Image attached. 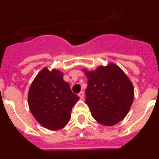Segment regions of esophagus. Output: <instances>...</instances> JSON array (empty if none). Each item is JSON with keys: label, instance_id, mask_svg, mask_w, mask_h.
<instances>
[{"label": "esophagus", "instance_id": "obj_1", "mask_svg": "<svg viewBox=\"0 0 159 159\" xmlns=\"http://www.w3.org/2000/svg\"><path fill=\"white\" fill-rule=\"evenodd\" d=\"M78 96L80 97V98L81 99H84V92H80V93L78 94Z\"/></svg>", "mask_w": 159, "mask_h": 159}]
</instances>
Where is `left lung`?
Listing matches in <instances>:
<instances>
[{
  "instance_id": "8db88e82",
  "label": "left lung",
  "mask_w": 159,
  "mask_h": 159,
  "mask_svg": "<svg viewBox=\"0 0 159 159\" xmlns=\"http://www.w3.org/2000/svg\"><path fill=\"white\" fill-rule=\"evenodd\" d=\"M88 78L86 102L94 119L111 127L128 114L134 100V87L126 73L114 63L95 70L83 69Z\"/></svg>"
}]
</instances>
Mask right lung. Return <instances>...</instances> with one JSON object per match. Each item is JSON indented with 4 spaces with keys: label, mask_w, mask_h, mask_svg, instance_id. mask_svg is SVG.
I'll return each instance as SVG.
<instances>
[{
    "label": "right lung",
    "mask_w": 159,
    "mask_h": 159,
    "mask_svg": "<svg viewBox=\"0 0 159 159\" xmlns=\"http://www.w3.org/2000/svg\"><path fill=\"white\" fill-rule=\"evenodd\" d=\"M80 99L64 80V73L43 67L32 81L28 94L31 113L44 128H64L71 119V109Z\"/></svg>",
    "instance_id": "add662e5"
}]
</instances>
